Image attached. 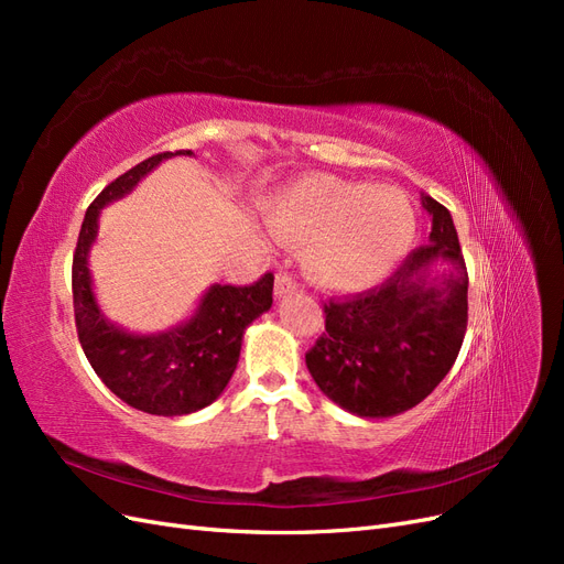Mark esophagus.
I'll return each mask as SVG.
<instances>
[{"label":"esophagus","mask_w":564,"mask_h":564,"mask_svg":"<svg viewBox=\"0 0 564 564\" xmlns=\"http://www.w3.org/2000/svg\"><path fill=\"white\" fill-rule=\"evenodd\" d=\"M299 289V284H296V280L289 275V272H278V278H275V296H286V294H292V292H296Z\"/></svg>","instance_id":"34e87169"}]
</instances>
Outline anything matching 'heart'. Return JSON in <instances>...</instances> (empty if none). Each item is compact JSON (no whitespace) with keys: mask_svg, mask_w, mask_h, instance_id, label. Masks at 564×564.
<instances>
[{"mask_svg":"<svg viewBox=\"0 0 564 564\" xmlns=\"http://www.w3.org/2000/svg\"><path fill=\"white\" fill-rule=\"evenodd\" d=\"M270 230L286 245H303V270L317 284L360 289L400 263L414 240L416 216L395 187L319 174L275 199Z\"/></svg>","mask_w":564,"mask_h":564,"instance_id":"heart-1","label":"heart"}]
</instances>
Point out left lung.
Returning <instances> with one entry per match:
<instances>
[{"label": "left lung", "mask_w": 564, "mask_h": 564, "mask_svg": "<svg viewBox=\"0 0 564 564\" xmlns=\"http://www.w3.org/2000/svg\"><path fill=\"white\" fill-rule=\"evenodd\" d=\"M429 245L362 294L324 303V329L305 352L319 390L346 412L386 419L416 406L447 377L468 324V270L452 214L423 195ZM451 270L433 276L435 260Z\"/></svg>", "instance_id": "1"}]
</instances>
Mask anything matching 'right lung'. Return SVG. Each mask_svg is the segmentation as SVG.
I'll use <instances>...</instances> for the list:
<instances>
[{"mask_svg": "<svg viewBox=\"0 0 564 564\" xmlns=\"http://www.w3.org/2000/svg\"><path fill=\"white\" fill-rule=\"evenodd\" d=\"M193 150L160 152L131 166L91 202L73 256V303L79 344L89 365L119 400L155 416H183L212 404L240 360L249 324L272 305V272L247 286L214 284L195 315L162 334H129L100 313L89 272V249L106 204L129 195L162 160Z\"/></svg>", "mask_w": 564, "mask_h": 564, "instance_id": "1", "label": "right lung"}]
</instances>
